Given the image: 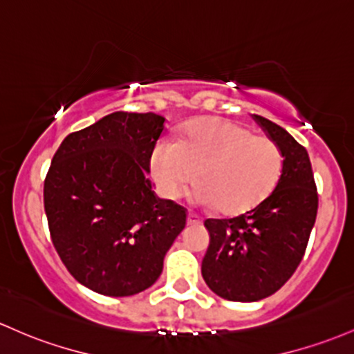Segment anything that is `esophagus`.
Wrapping results in <instances>:
<instances>
[{"label": "esophagus", "mask_w": 354, "mask_h": 354, "mask_svg": "<svg viewBox=\"0 0 354 354\" xmlns=\"http://www.w3.org/2000/svg\"><path fill=\"white\" fill-rule=\"evenodd\" d=\"M186 221H188V225H200L201 218L200 216L193 215V213H188V218H186Z\"/></svg>", "instance_id": "esophagus-1"}]
</instances>
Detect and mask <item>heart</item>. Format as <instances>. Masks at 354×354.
Returning <instances> with one entry per match:
<instances>
[{
    "mask_svg": "<svg viewBox=\"0 0 354 354\" xmlns=\"http://www.w3.org/2000/svg\"><path fill=\"white\" fill-rule=\"evenodd\" d=\"M282 166V151L272 139L218 118L196 120L180 141L158 142L151 154L162 195L180 198L198 178L192 200L223 215H240L262 203L281 180Z\"/></svg>",
    "mask_w": 354,
    "mask_h": 354,
    "instance_id": "obj_1",
    "label": "heart"
}]
</instances>
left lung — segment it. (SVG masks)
I'll list each match as a JSON object with an SVG mask.
<instances>
[{"instance_id": "8db88e82", "label": "left lung", "mask_w": 354, "mask_h": 354, "mask_svg": "<svg viewBox=\"0 0 354 354\" xmlns=\"http://www.w3.org/2000/svg\"><path fill=\"white\" fill-rule=\"evenodd\" d=\"M282 151L284 166L274 192L234 218L205 220L209 247L201 275L216 296L255 302L277 292L304 257L317 215L309 154L284 127L252 114Z\"/></svg>"}]
</instances>
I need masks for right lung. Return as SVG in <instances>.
Listing matches in <instances>:
<instances>
[{
    "mask_svg": "<svg viewBox=\"0 0 354 354\" xmlns=\"http://www.w3.org/2000/svg\"><path fill=\"white\" fill-rule=\"evenodd\" d=\"M166 119L112 112L68 134L45 180L50 235L77 282L126 297L158 281L166 252L186 225V209L161 200L147 178Z\"/></svg>",
    "mask_w": 354,
    "mask_h": 354,
    "instance_id": "add662e5",
    "label": "right lung"
}]
</instances>
